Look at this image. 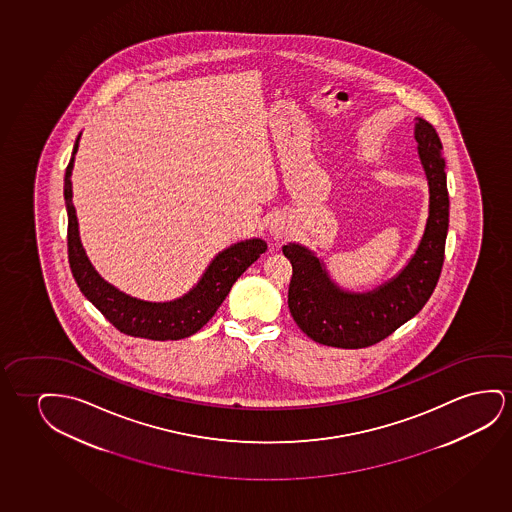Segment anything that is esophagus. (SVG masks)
<instances>
[{"label": "esophagus", "mask_w": 512, "mask_h": 512, "mask_svg": "<svg viewBox=\"0 0 512 512\" xmlns=\"http://www.w3.org/2000/svg\"><path fill=\"white\" fill-rule=\"evenodd\" d=\"M268 233H270V237L274 238V240H282V238H286L289 235V224L281 219V217H275L268 224Z\"/></svg>", "instance_id": "1"}]
</instances>
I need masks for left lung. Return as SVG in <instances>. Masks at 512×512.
Here are the masks:
<instances>
[{"label": "left lung", "instance_id": "left-lung-1", "mask_svg": "<svg viewBox=\"0 0 512 512\" xmlns=\"http://www.w3.org/2000/svg\"><path fill=\"white\" fill-rule=\"evenodd\" d=\"M414 138L430 191L428 219L418 249L395 277L372 291H346L309 247L295 242L282 247L293 265L289 312L314 342L342 349L374 346L416 316L437 286L449 228L446 161L437 131L421 117Z\"/></svg>", "mask_w": 512, "mask_h": 512}]
</instances>
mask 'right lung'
<instances>
[{
	"instance_id": "obj_1",
	"label": "right lung",
	"mask_w": 512,
	"mask_h": 512,
	"mask_svg": "<svg viewBox=\"0 0 512 512\" xmlns=\"http://www.w3.org/2000/svg\"><path fill=\"white\" fill-rule=\"evenodd\" d=\"M80 135L82 133L75 140L72 158L66 166L65 203L68 212V261L82 295L119 332L131 337L179 340L195 335L216 314L238 277L267 251V242L261 238H249L230 245L210 261L195 288L172 302H145L119 291L94 270L80 242L79 221L72 202L73 161L79 151Z\"/></svg>"
}]
</instances>
